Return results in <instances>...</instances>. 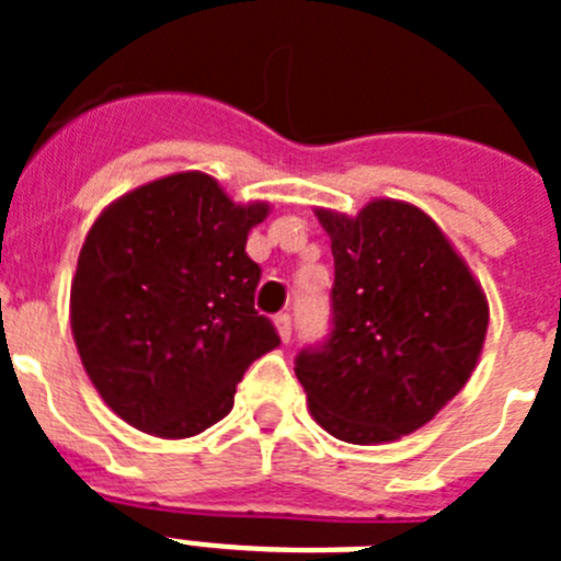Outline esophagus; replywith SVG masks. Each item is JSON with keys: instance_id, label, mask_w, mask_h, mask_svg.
I'll return each mask as SVG.
<instances>
[{"instance_id": "34e87169", "label": "esophagus", "mask_w": 561, "mask_h": 561, "mask_svg": "<svg viewBox=\"0 0 561 561\" xmlns=\"http://www.w3.org/2000/svg\"><path fill=\"white\" fill-rule=\"evenodd\" d=\"M275 329H277V334H280V340L284 342L291 340V314L289 311H280V314H275Z\"/></svg>"}]
</instances>
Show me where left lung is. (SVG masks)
Returning a JSON list of instances; mask_svg holds the SVG:
<instances>
[{"label":"left lung","instance_id":"obj_1","mask_svg":"<svg viewBox=\"0 0 561 561\" xmlns=\"http://www.w3.org/2000/svg\"><path fill=\"white\" fill-rule=\"evenodd\" d=\"M334 252V331L300 351L309 413L348 444L421 430L460 393L483 351L489 304L421 207L370 199L356 216L317 207Z\"/></svg>","mask_w":561,"mask_h":561}]
</instances>
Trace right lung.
<instances>
[{"instance_id":"1","label":"right lung","mask_w":561,"mask_h":561,"mask_svg":"<svg viewBox=\"0 0 561 561\" xmlns=\"http://www.w3.org/2000/svg\"><path fill=\"white\" fill-rule=\"evenodd\" d=\"M270 202L236 205L202 171L123 193L89 227L69 289L83 370L126 424L191 438L232 410L236 385L280 345L255 311L247 236Z\"/></svg>"}]
</instances>
